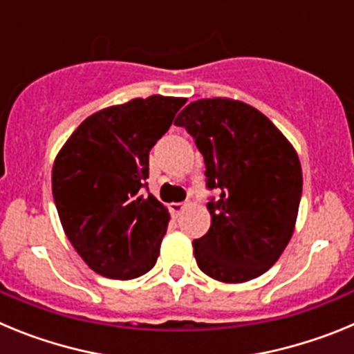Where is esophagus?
Instances as JSON below:
<instances>
[{
  "instance_id": "1",
  "label": "esophagus",
  "mask_w": 354,
  "mask_h": 354,
  "mask_svg": "<svg viewBox=\"0 0 354 354\" xmlns=\"http://www.w3.org/2000/svg\"><path fill=\"white\" fill-rule=\"evenodd\" d=\"M184 207H186V202H171V204H170V212L174 216H179L180 212L184 211Z\"/></svg>"
}]
</instances>
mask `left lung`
I'll return each instance as SVG.
<instances>
[{
    "label": "left lung",
    "mask_w": 354,
    "mask_h": 354,
    "mask_svg": "<svg viewBox=\"0 0 354 354\" xmlns=\"http://www.w3.org/2000/svg\"><path fill=\"white\" fill-rule=\"evenodd\" d=\"M204 156L211 227L193 241L207 277L243 283L261 277L289 245L303 189L299 158L270 118L246 102L198 99L177 115Z\"/></svg>",
    "instance_id": "left-lung-1"
}]
</instances>
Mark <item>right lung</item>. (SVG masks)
I'll list each match as a JSON object with an SVG mask.
<instances>
[{
	"label": "right lung",
	"mask_w": 354,
	"mask_h": 354,
	"mask_svg": "<svg viewBox=\"0 0 354 354\" xmlns=\"http://www.w3.org/2000/svg\"><path fill=\"white\" fill-rule=\"evenodd\" d=\"M183 97L150 95L84 118L53 165V198L65 236L90 270L131 280L154 268L170 214L143 195L149 152Z\"/></svg>",
	"instance_id": "obj_1"
}]
</instances>
